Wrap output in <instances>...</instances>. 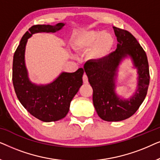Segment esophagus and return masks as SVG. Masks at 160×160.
<instances>
[{"instance_id":"esophagus-1","label":"esophagus","mask_w":160,"mask_h":160,"mask_svg":"<svg viewBox=\"0 0 160 160\" xmlns=\"http://www.w3.org/2000/svg\"><path fill=\"white\" fill-rule=\"evenodd\" d=\"M83 82H84V84H88V77H87V76L86 74H84L83 75Z\"/></svg>"}]
</instances>
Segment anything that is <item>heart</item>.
I'll use <instances>...</instances> for the list:
<instances>
[{"mask_svg": "<svg viewBox=\"0 0 160 160\" xmlns=\"http://www.w3.org/2000/svg\"><path fill=\"white\" fill-rule=\"evenodd\" d=\"M73 49L78 52L88 51V58L94 62L104 61L110 56L115 44L112 35L102 30L81 31L73 37Z\"/></svg>", "mask_w": 160, "mask_h": 160, "instance_id": "heart-1", "label": "heart"}]
</instances>
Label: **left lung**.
<instances>
[{
	"label": "left lung",
	"mask_w": 160,
	"mask_h": 160,
	"mask_svg": "<svg viewBox=\"0 0 160 160\" xmlns=\"http://www.w3.org/2000/svg\"><path fill=\"white\" fill-rule=\"evenodd\" d=\"M113 28L118 41L116 51L104 61L88 60L84 66L93 89L94 107L107 122L122 121L134 114L145 99L150 79L147 56L136 38L127 30ZM128 57L137 69V87L130 97L124 98L115 92V83L119 65Z\"/></svg>",
	"instance_id": "left-lung-1"
}]
</instances>
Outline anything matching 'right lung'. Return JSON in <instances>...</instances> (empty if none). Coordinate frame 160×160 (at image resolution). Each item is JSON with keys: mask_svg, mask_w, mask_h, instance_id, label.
<instances>
[{"mask_svg": "<svg viewBox=\"0 0 160 160\" xmlns=\"http://www.w3.org/2000/svg\"><path fill=\"white\" fill-rule=\"evenodd\" d=\"M65 23L55 25H37L24 34L13 58L12 81L17 97L30 114L45 122L58 121L68 113L71 100L83 84L84 69L73 73L62 72L47 84L32 83L28 76L25 54L28 38L38 32H56Z\"/></svg>", "mask_w": 160, "mask_h": 160, "instance_id": "right-lung-1", "label": "right lung"}]
</instances>
